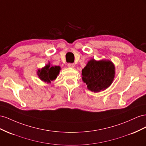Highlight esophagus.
I'll list each match as a JSON object with an SVG mask.
<instances>
[{"label":"esophagus","mask_w":146,"mask_h":146,"mask_svg":"<svg viewBox=\"0 0 146 146\" xmlns=\"http://www.w3.org/2000/svg\"><path fill=\"white\" fill-rule=\"evenodd\" d=\"M68 66L69 68H74V64H68Z\"/></svg>","instance_id":"34e87169"}]
</instances>
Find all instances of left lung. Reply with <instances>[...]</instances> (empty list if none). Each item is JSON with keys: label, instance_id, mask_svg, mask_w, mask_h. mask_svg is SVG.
<instances>
[{"label": "left lung", "instance_id": "obj_1", "mask_svg": "<svg viewBox=\"0 0 146 146\" xmlns=\"http://www.w3.org/2000/svg\"><path fill=\"white\" fill-rule=\"evenodd\" d=\"M115 73V65L112 61L92 59L82 70V80L89 90L100 92L111 85Z\"/></svg>", "mask_w": 146, "mask_h": 146}]
</instances>
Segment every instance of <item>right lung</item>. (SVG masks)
Segmentation results:
<instances>
[{
	"instance_id": "1",
	"label": "right lung",
	"mask_w": 146,
	"mask_h": 146,
	"mask_svg": "<svg viewBox=\"0 0 146 146\" xmlns=\"http://www.w3.org/2000/svg\"><path fill=\"white\" fill-rule=\"evenodd\" d=\"M60 70L59 66H52L49 62L44 67L38 69L36 73L41 81L51 84V81L55 80L59 75Z\"/></svg>"
}]
</instances>
